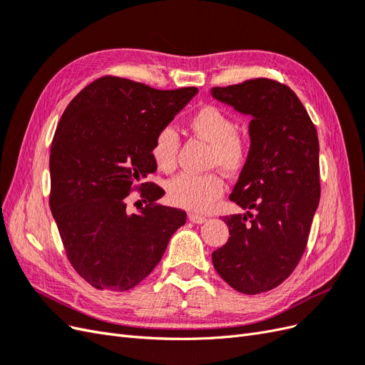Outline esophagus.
<instances>
[{
    "instance_id": "esophagus-1",
    "label": "esophagus",
    "mask_w": 365,
    "mask_h": 365,
    "mask_svg": "<svg viewBox=\"0 0 365 365\" xmlns=\"http://www.w3.org/2000/svg\"><path fill=\"white\" fill-rule=\"evenodd\" d=\"M189 219H190V222H193V224H204L207 220L205 216L197 215V213H189Z\"/></svg>"
}]
</instances>
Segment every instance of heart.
Returning <instances> with one entry per match:
<instances>
[{
  "instance_id": "1",
  "label": "heart",
  "mask_w": 365,
  "mask_h": 365,
  "mask_svg": "<svg viewBox=\"0 0 365 365\" xmlns=\"http://www.w3.org/2000/svg\"><path fill=\"white\" fill-rule=\"evenodd\" d=\"M189 128L195 134L212 145V163L227 172H236L247 160V146L236 135V123L222 109L204 106L196 111ZM178 137L176 132L165 126L161 128L152 141L150 153L153 161L163 170H170L175 165ZM224 193V181L215 173L195 175L180 173L169 182L168 195L170 201L192 212H204L215 200Z\"/></svg>"
}]
</instances>
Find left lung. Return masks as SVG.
I'll return each instance as SVG.
<instances>
[{
    "mask_svg": "<svg viewBox=\"0 0 365 365\" xmlns=\"http://www.w3.org/2000/svg\"><path fill=\"white\" fill-rule=\"evenodd\" d=\"M210 94L251 117L250 150L230 195L248 212L224 217L230 237L213 251V267L242 294L267 292L289 277L307 244L319 202L317 129L291 88L271 79Z\"/></svg>",
    "mask_w": 365,
    "mask_h": 365,
    "instance_id": "8db88e82",
    "label": "left lung"
}]
</instances>
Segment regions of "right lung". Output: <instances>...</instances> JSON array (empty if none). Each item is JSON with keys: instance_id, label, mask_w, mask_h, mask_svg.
Segmentation results:
<instances>
[{"instance_id": "right-lung-1", "label": "right lung", "mask_w": 365, "mask_h": 365, "mask_svg": "<svg viewBox=\"0 0 365 365\" xmlns=\"http://www.w3.org/2000/svg\"><path fill=\"white\" fill-rule=\"evenodd\" d=\"M197 94V88L160 91L105 76L65 109L50 149V208L73 268L97 289L128 291L157 267L184 210L153 205L126 210L134 184L157 170L150 148ZM155 202L164 190L141 184Z\"/></svg>"}]
</instances>
